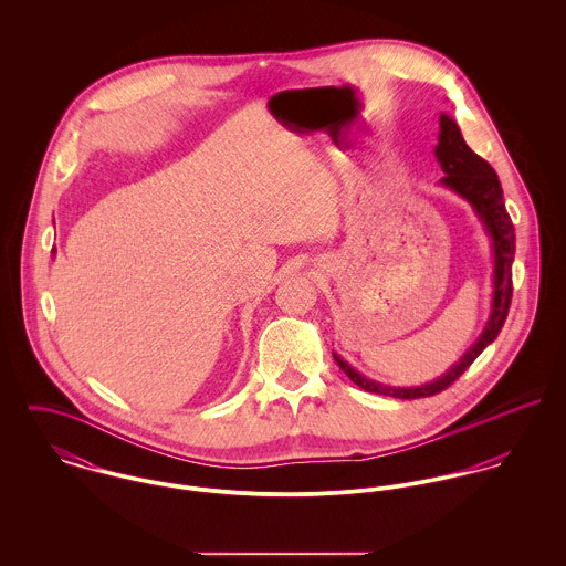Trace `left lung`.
Listing matches in <instances>:
<instances>
[{
	"label": "left lung",
	"mask_w": 566,
	"mask_h": 566,
	"mask_svg": "<svg viewBox=\"0 0 566 566\" xmlns=\"http://www.w3.org/2000/svg\"><path fill=\"white\" fill-rule=\"evenodd\" d=\"M436 159L440 163V169L444 176L440 178V187L458 193L462 200L471 205L478 220L484 227L485 235L490 240L492 250V301H490V314L485 321L484 331L475 339V344L455 361L447 373H442L438 379L422 384V386H388L379 384L375 379H368L357 368H353L348 361H344L337 353H333V359L344 370V375L359 386L366 392L386 395L395 399H422L433 397L449 388L484 350L488 344L494 342L501 326L507 318L510 301H512V263H514V227L505 211L503 202V189L494 174V169L488 163L475 155L462 133L455 119L447 113H440V133H438V146L433 150Z\"/></svg>",
	"instance_id": "1"
}]
</instances>
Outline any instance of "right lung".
<instances>
[{
	"mask_svg": "<svg viewBox=\"0 0 566 566\" xmlns=\"http://www.w3.org/2000/svg\"><path fill=\"white\" fill-rule=\"evenodd\" d=\"M54 252H56V248H52V254H54Z\"/></svg>",
	"mask_w": 566,
	"mask_h": 566,
	"instance_id": "obj_1",
	"label": "right lung"
}]
</instances>
